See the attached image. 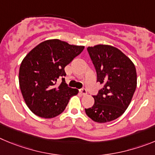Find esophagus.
I'll return each mask as SVG.
<instances>
[{"instance_id": "esophagus-1", "label": "esophagus", "mask_w": 155, "mask_h": 155, "mask_svg": "<svg viewBox=\"0 0 155 155\" xmlns=\"http://www.w3.org/2000/svg\"><path fill=\"white\" fill-rule=\"evenodd\" d=\"M79 92H80L81 94L83 95V96L87 94V91H86V90H85V89H81V90H79Z\"/></svg>"}]
</instances>
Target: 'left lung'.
<instances>
[{
	"mask_svg": "<svg viewBox=\"0 0 155 155\" xmlns=\"http://www.w3.org/2000/svg\"><path fill=\"white\" fill-rule=\"evenodd\" d=\"M97 74V82L104 85L94 104L85 109L86 115L97 123L110 122L120 117L131 102L137 87L134 64L120 49L109 45L88 47Z\"/></svg>",
	"mask_w": 155,
	"mask_h": 155,
	"instance_id": "left-lung-1",
	"label": "left lung"
}]
</instances>
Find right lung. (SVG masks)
Masks as SVG:
<instances>
[{
  "label": "right lung",
  "mask_w": 155,
  "mask_h": 155,
  "mask_svg": "<svg viewBox=\"0 0 155 155\" xmlns=\"http://www.w3.org/2000/svg\"><path fill=\"white\" fill-rule=\"evenodd\" d=\"M83 45L59 39L44 41L23 58L19 69V86L26 105L35 115L53 118L62 114L69 99L79 90L65 83V67L83 51ZM62 78L63 82L57 85Z\"/></svg>",
  "instance_id": "right-lung-1"
}]
</instances>
